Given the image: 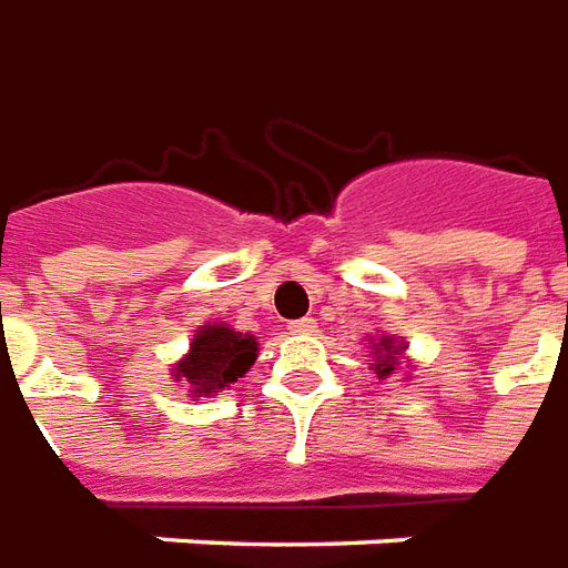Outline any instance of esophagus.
I'll use <instances>...</instances> for the list:
<instances>
[{
    "label": "esophagus",
    "instance_id": "obj_1",
    "mask_svg": "<svg viewBox=\"0 0 568 568\" xmlns=\"http://www.w3.org/2000/svg\"><path fill=\"white\" fill-rule=\"evenodd\" d=\"M287 327H291V333H315V321L312 317H300V321H291Z\"/></svg>",
    "mask_w": 568,
    "mask_h": 568
}]
</instances>
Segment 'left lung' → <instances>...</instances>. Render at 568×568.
I'll return each instance as SVG.
<instances>
[{
  "label": "left lung",
  "instance_id": "8db88e82",
  "mask_svg": "<svg viewBox=\"0 0 568 568\" xmlns=\"http://www.w3.org/2000/svg\"><path fill=\"white\" fill-rule=\"evenodd\" d=\"M379 345H382V348H376V357H379V364H376V373L388 376V373L394 369V364H397V361H394V355H397V352H404V345H394L388 336H385Z\"/></svg>",
  "mask_w": 568,
  "mask_h": 568
}]
</instances>
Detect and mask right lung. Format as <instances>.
Listing matches in <instances>:
<instances>
[{
    "mask_svg": "<svg viewBox=\"0 0 568 568\" xmlns=\"http://www.w3.org/2000/svg\"><path fill=\"white\" fill-rule=\"evenodd\" d=\"M253 361H256V339L216 324L199 329L189 355L176 364V379H186L192 392L201 397L239 382Z\"/></svg>",
    "mask_w": 568,
    "mask_h": 568,
    "instance_id": "right-lung-1",
    "label": "right lung"
}]
</instances>
